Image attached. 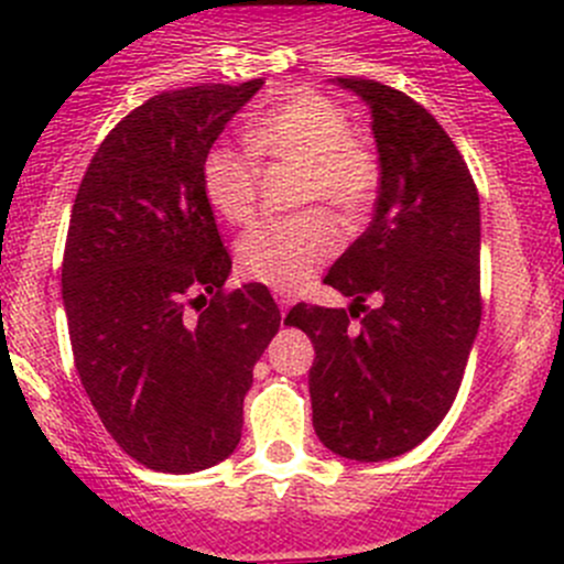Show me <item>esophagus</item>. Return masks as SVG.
Wrapping results in <instances>:
<instances>
[{
	"label": "esophagus",
	"mask_w": 564,
	"mask_h": 564,
	"mask_svg": "<svg viewBox=\"0 0 564 564\" xmlns=\"http://www.w3.org/2000/svg\"><path fill=\"white\" fill-rule=\"evenodd\" d=\"M275 303H278V308L286 311L289 305L294 303V297H292V294H289V292H275Z\"/></svg>",
	"instance_id": "34e87169"
}]
</instances>
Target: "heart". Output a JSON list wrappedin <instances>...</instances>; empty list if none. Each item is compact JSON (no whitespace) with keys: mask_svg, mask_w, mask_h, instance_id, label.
<instances>
[{"mask_svg":"<svg viewBox=\"0 0 564 564\" xmlns=\"http://www.w3.org/2000/svg\"><path fill=\"white\" fill-rule=\"evenodd\" d=\"M349 117L316 93H294L248 130L253 155L300 166L297 207L324 204L344 229H357L379 191L377 155L349 135ZM250 152L213 144L202 158V193L226 224L253 215L259 166ZM322 209L259 220L237 240V267L250 281L292 292L338 248V229Z\"/></svg>","mask_w":564,"mask_h":564,"instance_id":"heart-1","label":"heart"}]
</instances>
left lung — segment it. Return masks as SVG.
Listing matches in <instances>:
<instances>
[{"mask_svg": "<svg viewBox=\"0 0 564 564\" xmlns=\"http://www.w3.org/2000/svg\"><path fill=\"white\" fill-rule=\"evenodd\" d=\"M333 84L371 108L377 209L324 275L351 297L349 308L297 303L286 324L316 351V436L335 456L368 464L417 447L456 401L480 327V198L456 144L423 106L366 78ZM368 296L379 310L367 308Z\"/></svg>", "mask_w": 564, "mask_h": 564, "instance_id": "obj_1", "label": "left lung"}]
</instances>
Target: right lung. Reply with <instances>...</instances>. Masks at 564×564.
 Listing matches in <instances>:
<instances>
[{
  "label": "right lung",
  "mask_w": 564,
  "mask_h": 564,
  "mask_svg": "<svg viewBox=\"0 0 564 564\" xmlns=\"http://www.w3.org/2000/svg\"><path fill=\"white\" fill-rule=\"evenodd\" d=\"M261 87L150 98L106 135L73 204L62 303L76 371L147 469L187 475L237 451L253 366L281 327L267 286L224 292L231 259L202 193L204 152Z\"/></svg>",
  "instance_id": "1"
}]
</instances>
